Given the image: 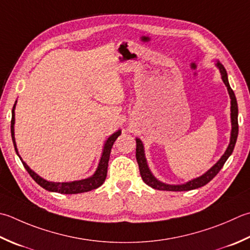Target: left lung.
I'll list each match as a JSON object with an SVG mask.
<instances>
[{
  "label": "left lung",
  "instance_id": "1",
  "mask_svg": "<svg viewBox=\"0 0 250 250\" xmlns=\"http://www.w3.org/2000/svg\"><path fill=\"white\" fill-rule=\"evenodd\" d=\"M217 66L220 69V72H221V77L222 80L224 82V84L227 85L229 97H231V120H232V132H231V141H229V145L227 149L226 153L221 157L218 163L213 166V167L208 170L206 173L202 177H199L197 179H194L192 181H189L187 184H182V185H168L165 183H161L160 181L156 179L151 172L149 171L147 167V163H146L145 156H144V148H143V144L140 141V139H136V151H135V156H136V161L139 164V169H140V173L142 180L144 182L149 185L150 188H153L155 189H159V190H172V192H182V190H190V189H195L198 188H202L204 185H206L209 183L216 175L219 173V171L222 169L223 165L226 164V161L228 158L231 156L233 153L234 146H235L236 140H237V135H238V120H237V115H238V108H237V102H236V97L235 94H234L233 90L229 86V83L228 80V73L226 68L222 65L221 62H217Z\"/></svg>",
  "mask_w": 250,
  "mask_h": 250
}]
</instances>
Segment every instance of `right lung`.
Wrapping results in <instances>:
<instances>
[{
    "label": "right lung",
    "mask_w": 250,
    "mask_h": 250,
    "mask_svg": "<svg viewBox=\"0 0 250 250\" xmlns=\"http://www.w3.org/2000/svg\"><path fill=\"white\" fill-rule=\"evenodd\" d=\"M15 105L14 104L13 110H12V121H11V133H12V140L14 143V147L16 153L18 155V150L16 147V142H15V136H14V124H15ZM121 132L117 131L116 133L110 135L108 140L106 141L104 149H103V155L101 161L99 164V167H97V170L95 171V173L92 175L91 178L85 179V180H80V181H75V182H67V183H54V182H48V181L42 179L41 177L33 172V171L28 167L26 163H23L22 159L21 158V163L23 165L24 169L28 171V173L30 174V177L36 181V182L42 187L43 188H45L46 190H50V192H56V193H61V194H78V193H84V192H89V190L95 189L97 188H100L101 185L105 182L106 175H107V168H108V160H109V156H110V150L112 145H114L116 139L120 135ZM19 156V155H18Z\"/></svg>",
    "instance_id": "1"
}]
</instances>
